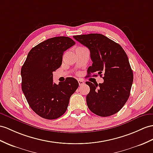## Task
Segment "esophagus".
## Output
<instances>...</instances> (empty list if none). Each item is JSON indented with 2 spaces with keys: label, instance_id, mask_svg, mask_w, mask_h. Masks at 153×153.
<instances>
[{
  "label": "esophagus",
  "instance_id": "1",
  "mask_svg": "<svg viewBox=\"0 0 153 153\" xmlns=\"http://www.w3.org/2000/svg\"><path fill=\"white\" fill-rule=\"evenodd\" d=\"M78 82H79V84L80 86H82V85H84V82L83 80H78Z\"/></svg>",
  "mask_w": 153,
  "mask_h": 153
}]
</instances>
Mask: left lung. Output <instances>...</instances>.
I'll use <instances>...</instances> for the list:
<instances>
[{
	"label": "left lung",
	"mask_w": 153,
	"mask_h": 153,
	"mask_svg": "<svg viewBox=\"0 0 153 153\" xmlns=\"http://www.w3.org/2000/svg\"><path fill=\"white\" fill-rule=\"evenodd\" d=\"M77 42L87 47L93 62L88 69V76H102L103 83L86 82L90 88L87 105L93 113L108 117L120 111L130 96L133 72L123 48L100 33L74 36Z\"/></svg>",
	"instance_id": "8db88e82"
}]
</instances>
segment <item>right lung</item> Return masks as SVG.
<instances>
[{"instance_id":"add662e5","label":"right lung","mask_w":153,"mask_h":153,"mask_svg":"<svg viewBox=\"0 0 153 153\" xmlns=\"http://www.w3.org/2000/svg\"><path fill=\"white\" fill-rule=\"evenodd\" d=\"M75 44L69 37H54L37 45L30 51L21 68L22 91L36 114L47 120L64 114L69 99L79 87L73 77L56 84L53 72L62 63L64 52Z\"/></svg>"}]
</instances>
